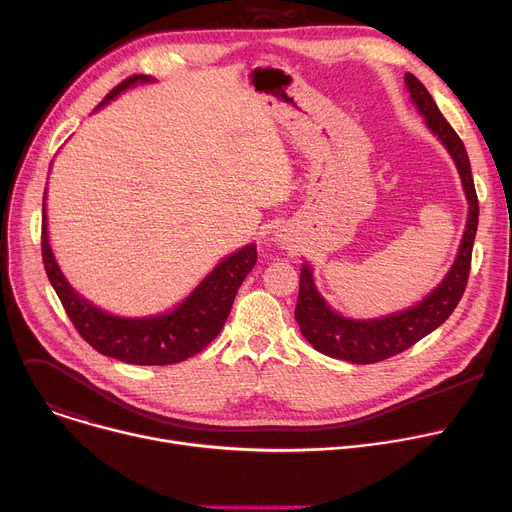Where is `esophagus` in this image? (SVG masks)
Here are the masks:
<instances>
[{
	"label": "esophagus",
	"mask_w": 512,
	"mask_h": 512,
	"mask_svg": "<svg viewBox=\"0 0 512 512\" xmlns=\"http://www.w3.org/2000/svg\"><path fill=\"white\" fill-rule=\"evenodd\" d=\"M275 237V245H282V249H284V245H286V241L282 239V235H273Z\"/></svg>",
	"instance_id": "obj_1"
}]
</instances>
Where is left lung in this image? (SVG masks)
<instances>
[{
	"label": "left lung",
	"instance_id": "8db88e82",
	"mask_svg": "<svg viewBox=\"0 0 512 512\" xmlns=\"http://www.w3.org/2000/svg\"><path fill=\"white\" fill-rule=\"evenodd\" d=\"M404 85L412 106L425 118L427 128L433 136H437V141L447 149L449 157L455 163L463 194H466L468 200V220L453 265L437 284V288H433L423 300L392 314L376 318H351L337 312L318 292L314 284L312 265L302 263L300 292L294 312L300 333L322 355L359 365L378 363L382 359L402 353L416 341H421L423 337L433 333L449 318L468 284L472 249L478 230L480 206L466 147H463L461 138L439 112L427 87L412 73L404 75Z\"/></svg>",
	"mask_w": 512,
	"mask_h": 512
}]
</instances>
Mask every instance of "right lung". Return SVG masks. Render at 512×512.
Wrapping results in <instances>:
<instances>
[{
    "label": "right lung",
    "mask_w": 512,
    "mask_h": 512,
    "mask_svg": "<svg viewBox=\"0 0 512 512\" xmlns=\"http://www.w3.org/2000/svg\"><path fill=\"white\" fill-rule=\"evenodd\" d=\"M155 83L149 75H134L114 87L104 108L126 89ZM53 165V163H51ZM46 190L42 198V261L51 286L55 288L65 312L79 335L98 353L130 365H169L200 353L218 337L230 314L232 302L249 271L257 261V245L249 243L239 251L222 257L204 280L173 308L149 316H120L102 310L81 296L61 271L49 239L46 216Z\"/></svg>",
    "instance_id": "obj_1"
}]
</instances>
